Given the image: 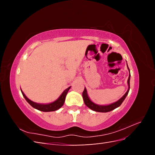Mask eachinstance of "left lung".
I'll return each mask as SVG.
<instances>
[{"instance_id": "obj_1", "label": "left lung", "mask_w": 155, "mask_h": 155, "mask_svg": "<svg viewBox=\"0 0 155 155\" xmlns=\"http://www.w3.org/2000/svg\"><path fill=\"white\" fill-rule=\"evenodd\" d=\"M127 68L129 71V78H128V80H127V83H128V90L126 92V93L125 94L121 97L120 99L117 101L113 104H111L110 105H97L94 104V103L92 102L90 98L88 97V94H87V89L86 88H85L84 89V91L83 92L82 94V96H83V100H84V103H85V104L89 108V109H91L92 110H94L96 112H109L111 111L112 110L115 109L116 108L118 107L121 105V104H122L123 101H124V100L125 99L126 96H127L129 91V89H130V70L129 68L127 66Z\"/></svg>"}]
</instances>
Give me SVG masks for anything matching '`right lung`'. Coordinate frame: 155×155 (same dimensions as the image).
<instances>
[{
  "mask_svg": "<svg viewBox=\"0 0 155 155\" xmlns=\"http://www.w3.org/2000/svg\"><path fill=\"white\" fill-rule=\"evenodd\" d=\"M70 87H69L66 89V90H64L61 94V96L59 97L58 100H56L55 101L50 103V104H37V103L32 101L26 96V95L25 94L24 92L22 91L21 89V91L22 94V96H24L25 100L31 107L35 108V109L37 110L43 111V112H51V111H55V110H58L63 105L64 100H65V97H66V96Z\"/></svg>",
  "mask_w": 155,
  "mask_h": 155,
  "instance_id": "obj_1",
  "label": "right lung"
}]
</instances>
